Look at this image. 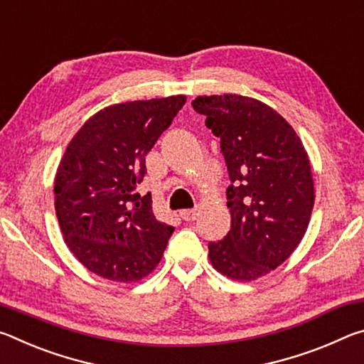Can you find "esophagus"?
<instances>
[{"mask_svg":"<svg viewBox=\"0 0 364 364\" xmlns=\"http://www.w3.org/2000/svg\"><path fill=\"white\" fill-rule=\"evenodd\" d=\"M180 217H181L184 221H193V220H196V217H197V212H196V210H181V212H180Z\"/></svg>","mask_w":364,"mask_h":364,"instance_id":"1","label":"esophagus"}]
</instances>
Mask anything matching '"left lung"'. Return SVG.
<instances>
[{
	"label": "left lung",
	"instance_id": "obj_1",
	"mask_svg": "<svg viewBox=\"0 0 364 364\" xmlns=\"http://www.w3.org/2000/svg\"><path fill=\"white\" fill-rule=\"evenodd\" d=\"M193 107L220 138L231 181V230L208 242V258L228 278L257 279L287 260L310 223V160L294 128L267 104L223 95L196 97Z\"/></svg>",
	"mask_w": 364,
	"mask_h": 364
}]
</instances>
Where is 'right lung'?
Returning a JSON list of instances; mask_svg holds the SVG:
<instances>
[{"instance_id": "add662e5", "label": "right lung", "mask_w": 364, "mask_h": 364, "mask_svg": "<svg viewBox=\"0 0 364 364\" xmlns=\"http://www.w3.org/2000/svg\"><path fill=\"white\" fill-rule=\"evenodd\" d=\"M186 97L133 101L95 114L67 146L54 181V207L72 254L91 273L130 282L157 267L175 228L152 213L136 186L146 156Z\"/></svg>"}]
</instances>
